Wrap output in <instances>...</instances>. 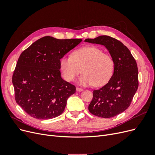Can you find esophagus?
Masks as SVG:
<instances>
[{"label": "esophagus", "mask_w": 155, "mask_h": 155, "mask_svg": "<svg viewBox=\"0 0 155 155\" xmlns=\"http://www.w3.org/2000/svg\"><path fill=\"white\" fill-rule=\"evenodd\" d=\"M83 91V89L81 88H79V87H76V91L77 92H81Z\"/></svg>", "instance_id": "esophagus-1"}]
</instances>
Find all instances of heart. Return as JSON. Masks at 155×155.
Instances as JSON below:
<instances>
[{"instance_id":"1","label":"heart","mask_w":155,"mask_h":155,"mask_svg":"<svg viewBox=\"0 0 155 155\" xmlns=\"http://www.w3.org/2000/svg\"><path fill=\"white\" fill-rule=\"evenodd\" d=\"M60 69L65 80L73 81L83 72L78 79L82 86H101L111 78L114 72V60L101 49L89 46L75 50L72 55H65L60 59Z\"/></svg>"}]
</instances>
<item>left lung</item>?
Listing matches in <instances>:
<instances>
[{"label":"left lung","mask_w":155,"mask_h":155,"mask_svg":"<svg viewBox=\"0 0 155 155\" xmlns=\"http://www.w3.org/2000/svg\"><path fill=\"white\" fill-rule=\"evenodd\" d=\"M85 42L105 46L114 60V68L111 78L105 85L93 91V98L88 105L92 114L109 118L125 111L129 107L138 87L137 64L129 50L121 42L107 35Z\"/></svg>","instance_id":"obj_1"}]
</instances>
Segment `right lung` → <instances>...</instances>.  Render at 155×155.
Returning a JSON list of instances; mask_svg holds the SVG:
<instances>
[{
  "label": "right lung",
  "instance_id": "1",
  "mask_svg": "<svg viewBox=\"0 0 155 155\" xmlns=\"http://www.w3.org/2000/svg\"><path fill=\"white\" fill-rule=\"evenodd\" d=\"M82 41L43 37L24 50L12 77L17 104L34 118L48 120L62 114L76 87L64 81L60 59Z\"/></svg>",
  "mask_w": 155,
  "mask_h": 155
}]
</instances>
